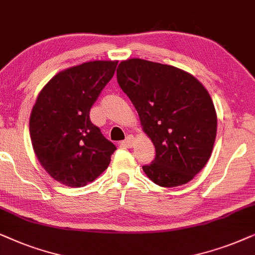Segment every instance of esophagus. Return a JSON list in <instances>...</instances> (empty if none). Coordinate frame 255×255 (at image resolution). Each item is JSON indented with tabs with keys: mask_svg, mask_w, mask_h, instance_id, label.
<instances>
[{
	"mask_svg": "<svg viewBox=\"0 0 255 255\" xmlns=\"http://www.w3.org/2000/svg\"><path fill=\"white\" fill-rule=\"evenodd\" d=\"M120 144L122 145V147H126V148L131 147V144H133V137L127 136V137H126V140L120 142Z\"/></svg>",
	"mask_w": 255,
	"mask_h": 255,
	"instance_id": "1",
	"label": "esophagus"
}]
</instances>
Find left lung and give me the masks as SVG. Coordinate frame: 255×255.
<instances>
[{"instance_id": "1", "label": "left lung", "mask_w": 255, "mask_h": 255, "mask_svg": "<svg viewBox=\"0 0 255 255\" xmlns=\"http://www.w3.org/2000/svg\"><path fill=\"white\" fill-rule=\"evenodd\" d=\"M117 78L155 145L154 161L143 171L164 188L191 181L208 163L217 134L205 87L177 67L137 58L119 64Z\"/></svg>"}]
</instances>
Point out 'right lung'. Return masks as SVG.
I'll return each instance as SVG.
<instances>
[{"label": "right lung", "mask_w": 255, "mask_h": 255, "mask_svg": "<svg viewBox=\"0 0 255 255\" xmlns=\"http://www.w3.org/2000/svg\"><path fill=\"white\" fill-rule=\"evenodd\" d=\"M117 65L96 60L71 67L56 74L37 98L30 117L33 150L47 174L64 185L93 182L117 150L90 119Z\"/></svg>", "instance_id": "add662e5"}]
</instances>
